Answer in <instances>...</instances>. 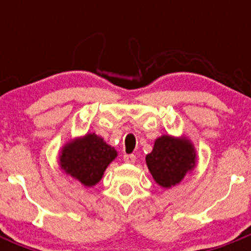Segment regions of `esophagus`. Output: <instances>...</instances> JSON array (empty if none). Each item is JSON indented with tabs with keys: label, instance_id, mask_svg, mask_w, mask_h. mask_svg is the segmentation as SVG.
Segmentation results:
<instances>
[{
	"label": "esophagus",
	"instance_id": "1",
	"mask_svg": "<svg viewBox=\"0 0 251 251\" xmlns=\"http://www.w3.org/2000/svg\"><path fill=\"white\" fill-rule=\"evenodd\" d=\"M124 161L127 164H133L136 161V155H133V154H125L124 155Z\"/></svg>",
	"mask_w": 251,
	"mask_h": 251
}]
</instances>
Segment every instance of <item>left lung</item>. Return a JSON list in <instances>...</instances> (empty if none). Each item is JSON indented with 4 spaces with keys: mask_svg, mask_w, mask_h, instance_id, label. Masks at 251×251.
Listing matches in <instances>:
<instances>
[{
    "mask_svg": "<svg viewBox=\"0 0 251 251\" xmlns=\"http://www.w3.org/2000/svg\"><path fill=\"white\" fill-rule=\"evenodd\" d=\"M146 163L154 181L163 188H171L194 170L196 148L186 136L163 135L154 142L153 151L146 156Z\"/></svg>",
    "mask_w": 251,
    "mask_h": 251,
    "instance_id": "obj_1",
    "label": "left lung"
}]
</instances>
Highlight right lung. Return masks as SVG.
Segmentation results:
<instances>
[{
    "label": "right lung",
    "instance_id": "add662e5",
    "mask_svg": "<svg viewBox=\"0 0 251 251\" xmlns=\"http://www.w3.org/2000/svg\"><path fill=\"white\" fill-rule=\"evenodd\" d=\"M118 151L96 133H86L62 147L60 169L85 187H93L102 179Z\"/></svg>",
    "mask_w": 251,
    "mask_h": 251
}]
</instances>
